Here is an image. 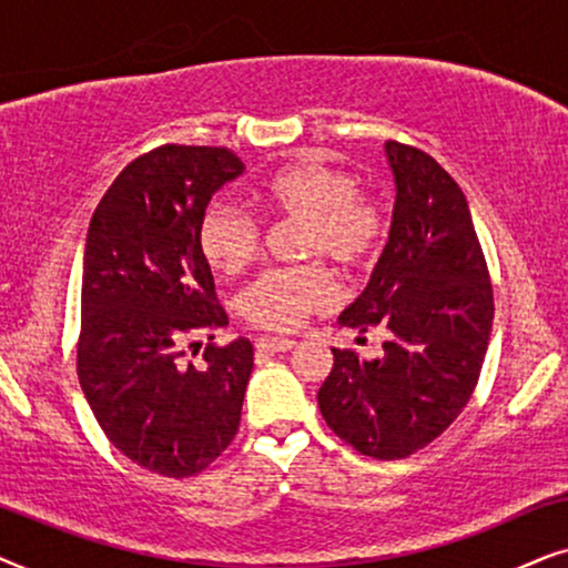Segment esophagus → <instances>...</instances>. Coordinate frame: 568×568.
<instances>
[{
  "mask_svg": "<svg viewBox=\"0 0 568 568\" xmlns=\"http://www.w3.org/2000/svg\"><path fill=\"white\" fill-rule=\"evenodd\" d=\"M296 345V339L291 337H260L256 339V353L260 355H275V353H285Z\"/></svg>",
  "mask_w": 568,
  "mask_h": 568,
  "instance_id": "esophagus-1",
  "label": "esophagus"
}]
</instances>
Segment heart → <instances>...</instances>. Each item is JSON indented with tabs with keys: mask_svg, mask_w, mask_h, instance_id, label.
I'll list each match as a JSON object with an SVG mask.
<instances>
[{
	"mask_svg": "<svg viewBox=\"0 0 568 568\" xmlns=\"http://www.w3.org/2000/svg\"><path fill=\"white\" fill-rule=\"evenodd\" d=\"M254 200L270 217H298L301 254H327L339 267H363L379 252L387 221L374 196L358 192L351 173L322 161L288 163L272 171L254 189ZM205 262L223 275H241L260 252V229L252 215L213 202L196 229ZM335 283L322 262L267 270L241 296V308L256 327L296 329L308 314L329 306Z\"/></svg>",
	"mask_w": 568,
	"mask_h": 568,
	"instance_id": "1",
	"label": "heart"
}]
</instances>
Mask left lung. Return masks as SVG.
Returning <instances> with one entry per match:
<instances>
[{
    "label": "left lung",
    "mask_w": 568,
    "mask_h": 568,
    "mask_svg": "<svg viewBox=\"0 0 568 568\" xmlns=\"http://www.w3.org/2000/svg\"><path fill=\"white\" fill-rule=\"evenodd\" d=\"M395 213L366 291L343 327L379 324L384 353L361 361L332 347L320 387L327 426L361 455L403 459L463 413L478 384L494 324V288L463 189L428 153L389 140Z\"/></svg>",
    "instance_id": "8db88e82"
}]
</instances>
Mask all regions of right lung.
<instances>
[{"instance_id":"add662e5","label":"right lung","mask_w":568,"mask_h":568,"mask_svg":"<svg viewBox=\"0 0 568 568\" xmlns=\"http://www.w3.org/2000/svg\"><path fill=\"white\" fill-rule=\"evenodd\" d=\"M241 173L229 148H155L113 179L90 217L80 387L113 447L165 478L202 473L239 430L252 343H207L200 363L186 343L229 324L196 229L213 194Z\"/></svg>"}]
</instances>
